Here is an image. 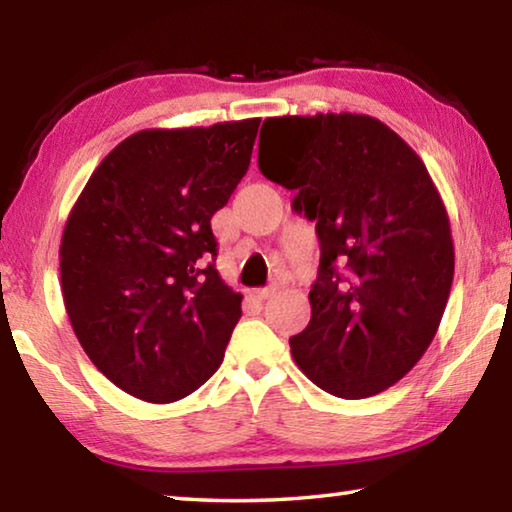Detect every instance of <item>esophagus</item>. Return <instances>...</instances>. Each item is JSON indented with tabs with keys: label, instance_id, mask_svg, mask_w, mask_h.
Here are the masks:
<instances>
[{
	"label": "esophagus",
	"instance_id": "obj_1",
	"mask_svg": "<svg viewBox=\"0 0 512 512\" xmlns=\"http://www.w3.org/2000/svg\"><path fill=\"white\" fill-rule=\"evenodd\" d=\"M250 296H253L259 302H264V300L273 296V289H255V291H250Z\"/></svg>",
	"mask_w": 512,
	"mask_h": 512
}]
</instances>
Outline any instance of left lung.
Listing matches in <instances>:
<instances>
[{
    "instance_id": "left-lung-1",
    "label": "left lung",
    "mask_w": 512,
    "mask_h": 512,
    "mask_svg": "<svg viewBox=\"0 0 512 512\" xmlns=\"http://www.w3.org/2000/svg\"><path fill=\"white\" fill-rule=\"evenodd\" d=\"M262 131L259 169L296 189L293 207L320 239L311 320L289 339L291 357L329 395L386 391L427 352L452 289L438 187L420 155L370 115L268 117Z\"/></svg>"
}]
</instances>
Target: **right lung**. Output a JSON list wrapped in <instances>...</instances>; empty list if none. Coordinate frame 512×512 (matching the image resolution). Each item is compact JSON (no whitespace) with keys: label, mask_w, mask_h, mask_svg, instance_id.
<instances>
[{"label":"right lung","mask_w":512,"mask_h":512,"mask_svg":"<svg viewBox=\"0 0 512 512\" xmlns=\"http://www.w3.org/2000/svg\"><path fill=\"white\" fill-rule=\"evenodd\" d=\"M259 121L137 131L67 216L69 323L94 366L137 400H183L221 366L244 296L216 271L210 221L246 176Z\"/></svg>","instance_id":"1"}]
</instances>
